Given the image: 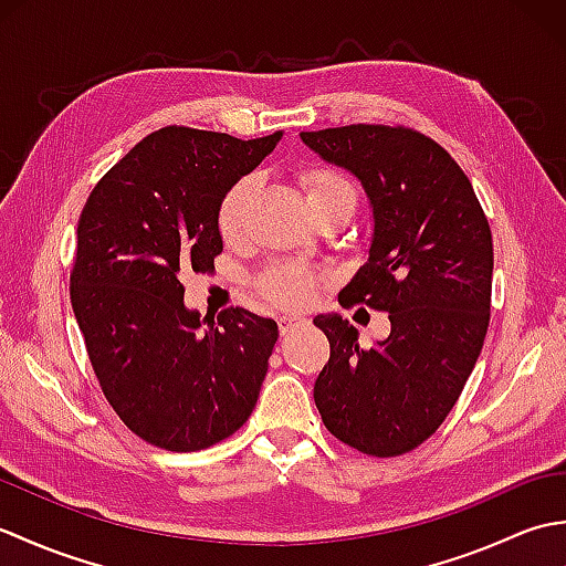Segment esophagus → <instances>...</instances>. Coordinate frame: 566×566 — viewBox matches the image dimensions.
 Masks as SVG:
<instances>
[{"mask_svg": "<svg viewBox=\"0 0 566 566\" xmlns=\"http://www.w3.org/2000/svg\"><path fill=\"white\" fill-rule=\"evenodd\" d=\"M304 323L306 321H298V318H292V316H280V318H276V326H280L282 335L292 333L296 326H304Z\"/></svg>", "mask_w": 566, "mask_h": 566, "instance_id": "esophagus-1", "label": "esophagus"}]
</instances>
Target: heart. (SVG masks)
I'll return each mask as SVG.
<instances>
[{
  "label": "heart",
  "mask_w": 566,
  "mask_h": 566,
  "mask_svg": "<svg viewBox=\"0 0 566 566\" xmlns=\"http://www.w3.org/2000/svg\"><path fill=\"white\" fill-rule=\"evenodd\" d=\"M302 185L306 189L308 207H321V203L347 201L355 207V189L338 172L326 170V167H311L302 175ZM255 187V179L243 177L226 191L219 207V233L226 240H233L240 233V226L245 219V207ZM260 290L268 302L286 311H302L316 302L318 296V276L298 264H274L260 280Z\"/></svg>",
  "instance_id": "obj_1"
}]
</instances>
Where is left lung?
Instances as JSON below:
<instances>
[{
  "mask_svg": "<svg viewBox=\"0 0 566 566\" xmlns=\"http://www.w3.org/2000/svg\"><path fill=\"white\" fill-rule=\"evenodd\" d=\"M321 160L363 185L371 209L367 260L340 304L387 311L391 333L359 347L340 314L316 326L331 343L314 384L323 423L350 448L396 457L428 440L460 399L489 328L494 243L462 167L403 126L306 130Z\"/></svg>",
  "mask_w": 566,
  "mask_h": 566,
  "instance_id": "obj_1",
  "label": "left lung"
}]
</instances>
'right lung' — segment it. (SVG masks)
<instances>
[{"label":"right lung","mask_w":566,"mask_h":566,"mask_svg":"<svg viewBox=\"0 0 566 566\" xmlns=\"http://www.w3.org/2000/svg\"><path fill=\"white\" fill-rule=\"evenodd\" d=\"M282 130L240 140L167 126L118 160L84 203L70 302L99 387L138 438L170 452L211 448L245 423L276 323L187 308L179 272L223 250L219 207Z\"/></svg>","instance_id":"add662e5"}]
</instances>
